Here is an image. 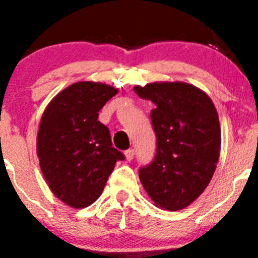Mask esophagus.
<instances>
[{"instance_id": "obj_1", "label": "esophagus", "mask_w": 258, "mask_h": 258, "mask_svg": "<svg viewBox=\"0 0 258 258\" xmlns=\"http://www.w3.org/2000/svg\"><path fill=\"white\" fill-rule=\"evenodd\" d=\"M133 157H134V150L133 149H129L125 151V159H126L127 161L133 160Z\"/></svg>"}]
</instances>
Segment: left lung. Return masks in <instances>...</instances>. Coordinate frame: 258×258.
<instances>
[{"label":"left lung","instance_id":"8db88e82","mask_svg":"<svg viewBox=\"0 0 258 258\" xmlns=\"http://www.w3.org/2000/svg\"><path fill=\"white\" fill-rule=\"evenodd\" d=\"M151 101L156 156L140 169L143 188L155 206L181 211L198 199L211 182L220 159L217 109L202 89L181 81L134 86Z\"/></svg>","mask_w":258,"mask_h":258}]
</instances>
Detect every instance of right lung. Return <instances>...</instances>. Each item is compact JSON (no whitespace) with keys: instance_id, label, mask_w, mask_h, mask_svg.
<instances>
[{"instance_id":"right-lung-1","label":"right lung","mask_w":258,"mask_h":258,"mask_svg":"<svg viewBox=\"0 0 258 258\" xmlns=\"http://www.w3.org/2000/svg\"><path fill=\"white\" fill-rule=\"evenodd\" d=\"M117 93L107 84L80 81L58 93L42 113L41 172L51 192L72 208H86L101 197L116 161L124 159L112 147L108 127L98 121V112Z\"/></svg>"}]
</instances>
